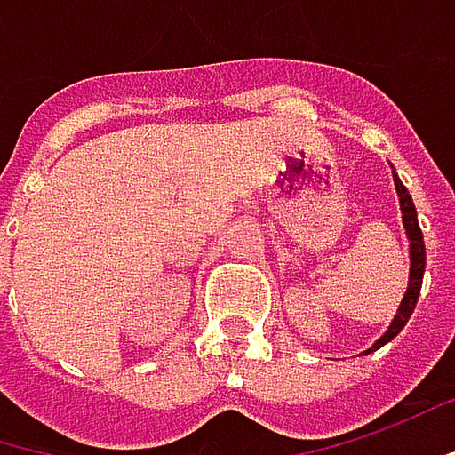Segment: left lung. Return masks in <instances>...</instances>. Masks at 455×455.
I'll return each instance as SVG.
<instances>
[{"mask_svg": "<svg viewBox=\"0 0 455 455\" xmlns=\"http://www.w3.org/2000/svg\"><path fill=\"white\" fill-rule=\"evenodd\" d=\"M394 185H396V196H399V208H402L404 231H407V239H410V259H412V265H410V288H407L404 301H402V307L396 311V316H394V322H391V327L387 330V334H384L373 347H368L365 353H373V350L384 347L387 342H391L396 334L404 330V324L410 322L414 307H417L419 288H422V273H425V242H422L419 224H417V211H414L412 196L407 193V188L402 185V180L396 177V172H394Z\"/></svg>", "mask_w": 455, "mask_h": 455, "instance_id": "8db88e82", "label": "left lung"}]
</instances>
